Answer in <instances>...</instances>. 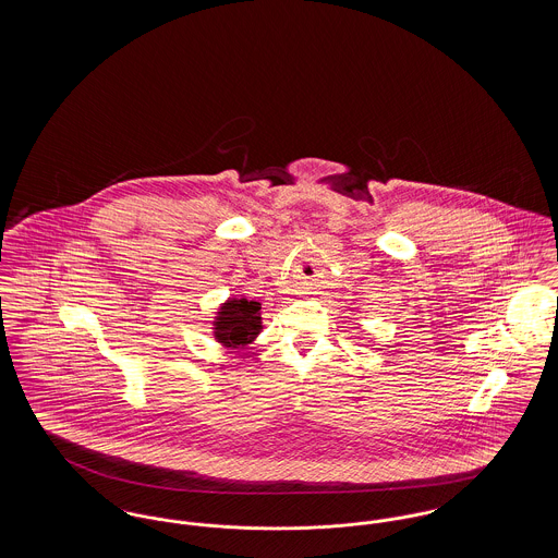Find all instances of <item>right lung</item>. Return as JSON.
Wrapping results in <instances>:
<instances>
[{
  "label": "right lung",
  "mask_w": 558,
  "mask_h": 558,
  "mask_svg": "<svg viewBox=\"0 0 558 558\" xmlns=\"http://www.w3.org/2000/svg\"><path fill=\"white\" fill-rule=\"evenodd\" d=\"M262 303L248 299H232L215 319V339L226 347H244L262 330Z\"/></svg>",
  "instance_id": "add662e5"
}]
</instances>
